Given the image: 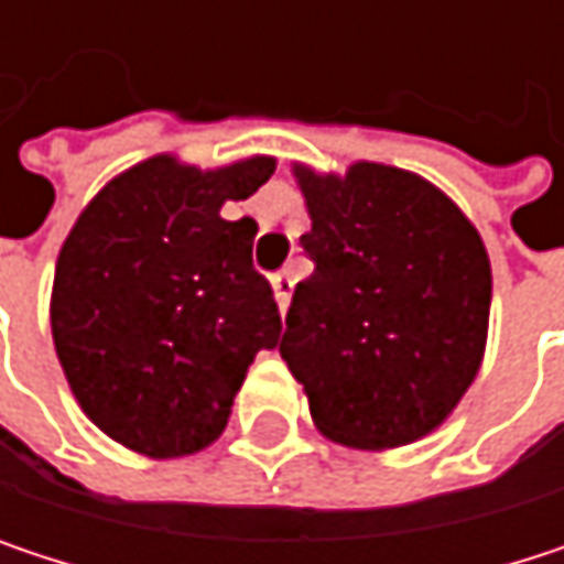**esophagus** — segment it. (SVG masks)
<instances>
[{"instance_id": "34e87169", "label": "esophagus", "mask_w": 564, "mask_h": 564, "mask_svg": "<svg viewBox=\"0 0 564 564\" xmlns=\"http://www.w3.org/2000/svg\"><path fill=\"white\" fill-rule=\"evenodd\" d=\"M271 286H274V300H278V306L286 310V303H290V293H293V278L281 271V274H274L271 278Z\"/></svg>"}]
</instances>
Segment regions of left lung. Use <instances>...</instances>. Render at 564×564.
Wrapping results in <instances>:
<instances>
[{"mask_svg": "<svg viewBox=\"0 0 564 564\" xmlns=\"http://www.w3.org/2000/svg\"><path fill=\"white\" fill-rule=\"evenodd\" d=\"M313 274L281 356L319 434L392 451L437 431L480 372L494 274L474 221L424 175L386 163H293Z\"/></svg>", "mask_w": 564, "mask_h": 564, "instance_id": "obj_1", "label": "left lung"}]
</instances>
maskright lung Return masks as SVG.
Instances as JSON below:
<instances>
[{
  "instance_id": "add662e5",
  "label": "right lung",
  "mask_w": 564,
  "mask_h": 564,
  "mask_svg": "<svg viewBox=\"0 0 564 564\" xmlns=\"http://www.w3.org/2000/svg\"><path fill=\"white\" fill-rule=\"evenodd\" d=\"M274 156L198 170L172 153L113 175L67 231L52 283V339L80 411L153 460L215 444L281 313L254 271V195Z\"/></svg>"
}]
</instances>
